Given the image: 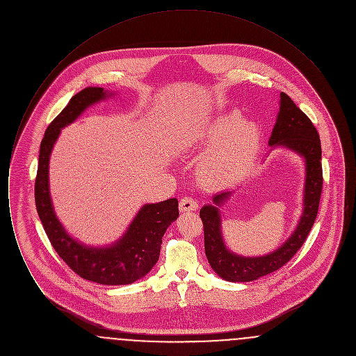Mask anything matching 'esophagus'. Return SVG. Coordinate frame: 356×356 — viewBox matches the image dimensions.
Instances as JSON below:
<instances>
[{
  "instance_id": "34e87169",
  "label": "esophagus",
  "mask_w": 356,
  "mask_h": 356,
  "mask_svg": "<svg viewBox=\"0 0 356 356\" xmlns=\"http://www.w3.org/2000/svg\"><path fill=\"white\" fill-rule=\"evenodd\" d=\"M197 207H199V204L193 197H183L179 203L180 212H192V211H196Z\"/></svg>"
}]
</instances>
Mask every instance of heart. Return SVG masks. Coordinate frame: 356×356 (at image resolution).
<instances>
[{
	"label": "heart",
	"mask_w": 356,
	"mask_h": 356,
	"mask_svg": "<svg viewBox=\"0 0 356 356\" xmlns=\"http://www.w3.org/2000/svg\"><path fill=\"white\" fill-rule=\"evenodd\" d=\"M209 148L199 160L196 175L205 186L220 189L243 180L254 167L261 148V129L240 111H231L209 122L197 135Z\"/></svg>",
	"instance_id": "1"
}]
</instances>
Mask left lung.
<instances>
[{
    "label": "left lung",
    "mask_w": 356,
    "mask_h": 356,
    "mask_svg": "<svg viewBox=\"0 0 356 356\" xmlns=\"http://www.w3.org/2000/svg\"><path fill=\"white\" fill-rule=\"evenodd\" d=\"M268 144L286 147L305 157V209L296 229L283 245L271 254L245 257L228 251L221 235L219 207L232 192H221L213 197L212 205H204L200 218L204 225L205 254L213 271L228 282H252L283 267L303 245L318 215L323 188L321 137L312 121L284 92L280 93L279 115Z\"/></svg>",
    "instance_id": "1"
}]
</instances>
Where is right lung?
Masks as SVG:
<instances>
[{"instance_id": "obj_1", "label": "right lung", "mask_w": 356, "mask_h": 356, "mask_svg": "<svg viewBox=\"0 0 356 356\" xmlns=\"http://www.w3.org/2000/svg\"><path fill=\"white\" fill-rule=\"evenodd\" d=\"M105 97L108 95L102 88H85L70 99L68 105L49 124L40 145L34 199L40 220L53 248L69 268L85 280L120 286L131 284L152 270L159 260L161 238L167 228L179 218V203L177 199H168L161 203L145 204L124 236L111 247H88L67 234L51 205L48 177L51 149L64 127L77 119L88 106Z\"/></svg>"}]
</instances>
